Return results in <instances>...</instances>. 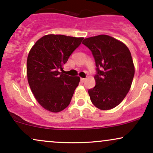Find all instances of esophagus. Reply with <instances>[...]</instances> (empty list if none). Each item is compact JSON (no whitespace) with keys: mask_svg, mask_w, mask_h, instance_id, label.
<instances>
[{"mask_svg":"<svg viewBox=\"0 0 153 153\" xmlns=\"http://www.w3.org/2000/svg\"><path fill=\"white\" fill-rule=\"evenodd\" d=\"M80 80H81V82H85V78H80Z\"/></svg>","mask_w":153,"mask_h":153,"instance_id":"1","label":"esophagus"}]
</instances>
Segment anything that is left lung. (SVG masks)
Instances as JSON below:
<instances>
[{"label":"left lung","instance_id":"8db88e82","mask_svg":"<svg viewBox=\"0 0 153 153\" xmlns=\"http://www.w3.org/2000/svg\"><path fill=\"white\" fill-rule=\"evenodd\" d=\"M82 44L92 52L97 72L96 85L88 90L91 102L99 109H111L131 88L134 66L130 51L122 42L104 34L85 39Z\"/></svg>","mask_w":153,"mask_h":153}]
</instances>
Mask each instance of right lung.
I'll list each match as a JSON object with an SVG mask.
<instances>
[{"instance_id":"1","label":"right lung","mask_w":153,"mask_h":153,"mask_svg":"<svg viewBox=\"0 0 153 153\" xmlns=\"http://www.w3.org/2000/svg\"><path fill=\"white\" fill-rule=\"evenodd\" d=\"M82 37L48 34L31 47L26 73L35 99L44 108L59 112L68 106L80 78L63 74V65L81 44Z\"/></svg>"}]
</instances>
